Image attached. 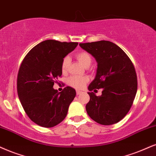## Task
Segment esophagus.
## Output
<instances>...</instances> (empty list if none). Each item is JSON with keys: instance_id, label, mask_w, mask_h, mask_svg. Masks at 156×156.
<instances>
[{"instance_id": "34e87169", "label": "esophagus", "mask_w": 156, "mask_h": 156, "mask_svg": "<svg viewBox=\"0 0 156 156\" xmlns=\"http://www.w3.org/2000/svg\"><path fill=\"white\" fill-rule=\"evenodd\" d=\"M82 93V91H80V90H76V94L77 95H80V94H81Z\"/></svg>"}]
</instances>
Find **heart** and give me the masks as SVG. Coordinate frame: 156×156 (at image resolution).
Masks as SVG:
<instances>
[{"instance_id": "b5f03b06", "label": "heart", "mask_w": 156, "mask_h": 156, "mask_svg": "<svg viewBox=\"0 0 156 156\" xmlns=\"http://www.w3.org/2000/svg\"><path fill=\"white\" fill-rule=\"evenodd\" d=\"M76 58L79 62L85 68H88L92 62L91 56L86 52H78L76 55ZM70 58L66 57L63 59L61 65V69H62V73H66L68 72L69 66H70ZM88 81V78L86 76L77 77L72 76L68 78V83L69 86L76 88H82L85 86V84Z\"/></svg>"}]
</instances>
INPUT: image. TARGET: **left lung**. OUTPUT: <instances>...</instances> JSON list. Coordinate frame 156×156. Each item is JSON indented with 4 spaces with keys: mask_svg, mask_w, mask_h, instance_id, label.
Returning a JSON list of instances; mask_svg holds the SVG:
<instances>
[{
    "mask_svg": "<svg viewBox=\"0 0 156 156\" xmlns=\"http://www.w3.org/2000/svg\"><path fill=\"white\" fill-rule=\"evenodd\" d=\"M97 62L95 78L88 89L90 101L86 109L93 120L103 125L117 123L129 111L137 90L133 62L119 46L109 41L80 43ZM103 89L97 97L91 90Z\"/></svg>",
    "mask_w": 156,
    "mask_h": 156,
    "instance_id": "1",
    "label": "left lung"
}]
</instances>
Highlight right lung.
Segmentation results:
<instances>
[{"label": "right lung", "mask_w": 156, "mask_h": 156, "mask_svg": "<svg viewBox=\"0 0 156 156\" xmlns=\"http://www.w3.org/2000/svg\"><path fill=\"white\" fill-rule=\"evenodd\" d=\"M78 44L43 41L29 51L21 65L17 78L19 100L31 121L41 127H52L60 123L76 95L70 86L58 93L53 86L62 76L63 58Z\"/></svg>", "instance_id": "1"}]
</instances>
